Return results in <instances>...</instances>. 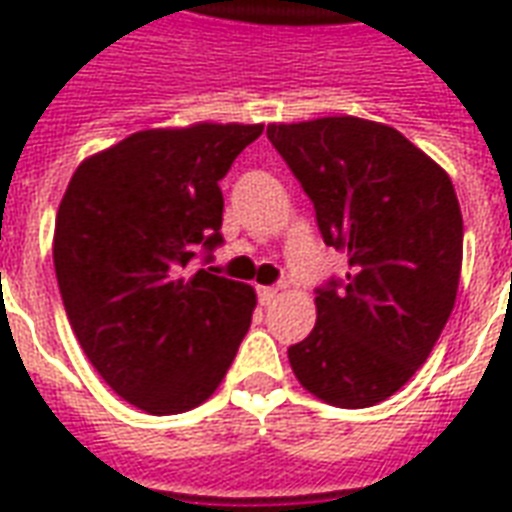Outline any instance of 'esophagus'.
Wrapping results in <instances>:
<instances>
[{"label": "esophagus", "instance_id": "34e87169", "mask_svg": "<svg viewBox=\"0 0 512 512\" xmlns=\"http://www.w3.org/2000/svg\"><path fill=\"white\" fill-rule=\"evenodd\" d=\"M277 296H280V291H277V288H259V301L264 304V307H269V304H272Z\"/></svg>", "mask_w": 512, "mask_h": 512}]
</instances>
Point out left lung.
<instances>
[{"instance_id":"8db88e82","label":"left lung","mask_w":512,"mask_h":512,"mask_svg":"<svg viewBox=\"0 0 512 512\" xmlns=\"http://www.w3.org/2000/svg\"><path fill=\"white\" fill-rule=\"evenodd\" d=\"M310 194L323 243L350 272L315 296L318 320L288 347L323 403L368 408L417 374L441 336L462 272V211L449 173L403 133L360 117L267 125Z\"/></svg>"}]
</instances>
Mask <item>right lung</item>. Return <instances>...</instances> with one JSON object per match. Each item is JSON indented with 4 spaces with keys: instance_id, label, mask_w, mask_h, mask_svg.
Returning a JSON list of instances; mask_svg holds the SVG:
<instances>
[{
    "instance_id": "1",
    "label": "right lung",
    "mask_w": 512,
    "mask_h": 512,
    "mask_svg": "<svg viewBox=\"0 0 512 512\" xmlns=\"http://www.w3.org/2000/svg\"><path fill=\"white\" fill-rule=\"evenodd\" d=\"M261 130H138L87 157L58 205L53 264L71 328L104 382L146 414L211 398L251 328V285L189 261L221 245L219 181Z\"/></svg>"
}]
</instances>
